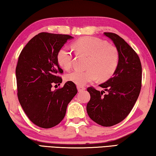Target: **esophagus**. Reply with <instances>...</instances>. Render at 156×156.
Returning <instances> with one entry per match:
<instances>
[{
  "label": "esophagus",
  "instance_id": "esophagus-1",
  "mask_svg": "<svg viewBox=\"0 0 156 156\" xmlns=\"http://www.w3.org/2000/svg\"><path fill=\"white\" fill-rule=\"evenodd\" d=\"M77 89H78V91H84V90H85L86 89V88L84 87H83V86H80V85H78L77 86Z\"/></svg>",
  "mask_w": 156,
  "mask_h": 156
}]
</instances>
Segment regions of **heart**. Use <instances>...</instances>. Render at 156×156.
Returning a JSON list of instances; mask_svg holds the SVG:
<instances>
[{
	"label": "heart",
	"instance_id": "heart-1",
	"mask_svg": "<svg viewBox=\"0 0 156 156\" xmlns=\"http://www.w3.org/2000/svg\"><path fill=\"white\" fill-rule=\"evenodd\" d=\"M78 54L88 56L86 71L75 70L66 76V80L77 85H84L89 82L109 79L115 72L119 62L117 49L106 41L95 37L86 36L79 38L73 44ZM57 61L65 70L72 66L73 54L69 47L60 49L57 54Z\"/></svg>",
	"mask_w": 156,
	"mask_h": 156
}]
</instances>
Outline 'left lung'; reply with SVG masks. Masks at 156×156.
I'll use <instances>...</instances> for the list:
<instances>
[{
	"mask_svg": "<svg viewBox=\"0 0 156 156\" xmlns=\"http://www.w3.org/2000/svg\"><path fill=\"white\" fill-rule=\"evenodd\" d=\"M104 35L114 43L119 62L113 77L99 84L104 91L87 89L91 98L87 112L95 122L112 126L125 119L138 99L142 86V65L138 54L123 38L113 33L105 32Z\"/></svg>",
	"mask_w": 156,
	"mask_h": 156,
	"instance_id": "1",
	"label": "left lung"
}]
</instances>
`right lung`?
I'll use <instances>...</instances> for the list:
<instances>
[{"label": "right lung", "mask_w": 156, "mask_h": 156, "mask_svg": "<svg viewBox=\"0 0 156 156\" xmlns=\"http://www.w3.org/2000/svg\"><path fill=\"white\" fill-rule=\"evenodd\" d=\"M73 38L40 33L28 42L18 58L16 68L18 100L30 120L40 127L58 125L78 92L76 84L69 81L63 87L51 90L53 84L62 83L58 74L63 71L57 61L58 52Z\"/></svg>", "instance_id": "obj_1"}]
</instances>
